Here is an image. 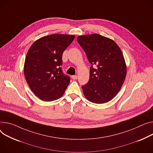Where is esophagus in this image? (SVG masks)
I'll return each instance as SVG.
<instances>
[{
	"label": "esophagus",
	"instance_id": "obj_1",
	"mask_svg": "<svg viewBox=\"0 0 153 153\" xmlns=\"http://www.w3.org/2000/svg\"><path fill=\"white\" fill-rule=\"evenodd\" d=\"M71 77H72V79H73L76 80V79L77 78V76L76 75H74V76H71Z\"/></svg>",
	"mask_w": 153,
	"mask_h": 153
}]
</instances>
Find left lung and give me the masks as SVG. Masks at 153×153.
<instances>
[{
	"mask_svg": "<svg viewBox=\"0 0 153 153\" xmlns=\"http://www.w3.org/2000/svg\"><path fill=\"white\" fill-rule=\"evenodd\" d=\"M77 40L91 65L88 82L82 87L84 94L92 103H107L118 94L126 77L123 52L114 40L98 34L80 36Z\"/></svg>",
	"mask_w": 153,
	"mask_h": 153,
	"instance_id": "obj_1",
	"label": "left lung"
}]
</instances>
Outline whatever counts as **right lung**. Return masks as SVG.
Returning <instances> with one entry per match:
<instances>
[{
	"instance_id": "add662e5",
	"label": "right lung",
	"mask_w": 153,
	"mask_h": 153,
	"mask_svg": "<svg viewBox=\"0 0 153 153\" xmlns=\"http://www.w3.org/2000/svg\"><path fill=\"white\" fill-rule=\"evenodd\" d=\"M75 36L52 34L35 41L29 48L24 66L26 82L39 99L51 101L64 94L70 77L65 75L61 66L65 49Z\"/></svg>"
}]
</instances>
